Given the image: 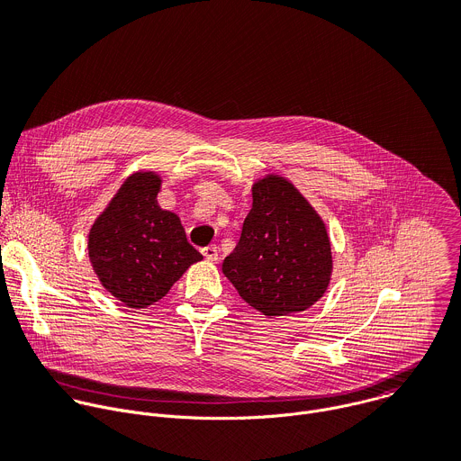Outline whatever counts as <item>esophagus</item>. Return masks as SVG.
<instances>
[{"label": "esophagus", "instance_id": "obj_1", "mask_svg": "<svg viewBox=\"0 0 461 461\" xmlns=\"http://www.w3.org/2000/svg\"><path fill=\"white\" fill-rule=\"evenodd\" d=\"M203 255L208 258V260H217L219 258V248L215 244H210L206 248H203Z\"/></svg>", "mask_w": 461, "mask_h": 461}]
</instances>
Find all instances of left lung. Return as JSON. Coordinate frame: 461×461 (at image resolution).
<instances>
[{"label":"left lung","mask_w":461,"mask_h":461,"mask_svg":"<svg viewBox=\"0 0 461 461\" xmlns=\"http://www.w3.org/2000/svg\"><path fill=\"white\" fill-rule=\"evenodd\" d=\"M251 191L253 206L222 272L251 308L268 317L303 312L330 283L326 228L286 178L270 175Z\"/></svg>","instance_id":"left-lung-1"}]
</instances>
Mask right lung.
<instances>
[{
	"label": "right lung",
	"instance_id": "1",
	"mask_svg": "<svg viewBox=\"0 0 461 461\" xmlns=\"http://www.w3.org/2000/svg\"><path fill=\"white\" fill-rule=\"evenodd\" d=\"M158 175H131L89 233L93 270L129 308L160 301L203 258L187 242L180 219L158 206Z\"/></svg>",
	"mask_w": 461,
	"mask_h": 461
}]
</instances>
